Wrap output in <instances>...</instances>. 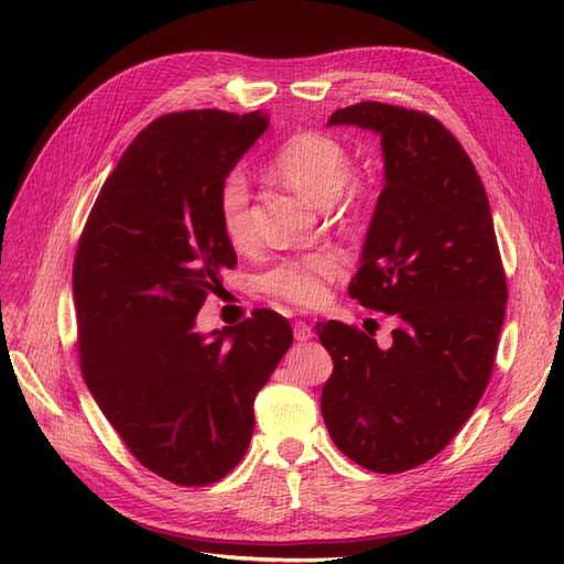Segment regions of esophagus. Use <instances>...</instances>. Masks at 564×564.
I'll use <instances>...</instances> for the list:
<instances>
[{"mask_svg": "<svg viewBox=\"0 0 564 564\" xmlns=\"http://www.w3.org/2000/svg\"><path fill=\"white\" fill-rule=\"evenodd\" d=\"M292 332H294V338H297V340H311L313 336H315V332H313V327H311V324H306V322H294V327H292Z\"/></svg>", "mask_w": 564, "mask_h": 564, "instance_id": "obj_1", "label": "esophagus"}]
</instances>
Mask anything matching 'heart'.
I'll return each mask as SVG.
<instances>
[{"instance_id": "b5f03b06", "label": "heart", "mask_w": 564, "mask_h": 564, "mask_svg": "<svg viewBox=\"0 0 564 564\" xmlns=\"http://www.w3.org/2000/svg\"><path fill=\"white\" fill-rule=\"evenodd\" d=\"M274 175L311 203L327 205L345 187L351 158L343 141L327 132H300L290 137L270 162ZM249 183L242 171H228L217 192V210L226 240L242 249L251 242ZM345 270V256L336 249H317L274 262L260 276V285L272 297L300 308L319 306L329 297V283Z\"/></svg>"}]
</instances>
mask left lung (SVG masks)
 Segmentation results:
<instances>
[{
	"instance_id": "left-lung-1",
	"label": "left lung",
	"mask_w": 564,
	"mask_h": 564,
	"mask_svg": "<svg viewBox=\"0 0 564 564\" xmlns=\"http://www.w3.org/2000/svg\"><path fill=\"white\" fill-rule=\"evenodd\" d=\"M329 126L381 137L383 189L349 297L398 327L379 347L349 324L317 322L334 359L322 416L351 462L402 473L446 448L478 406L506 317V272L480 175L434 116L359 102Z\"/></svg>"
}]
</instances>
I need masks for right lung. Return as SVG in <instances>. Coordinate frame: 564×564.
Wrapping results in <instances>:
<instances>
[{"label":"right lung","mask_w":564,"mask_h":564,"mask_svg":"<svg viewBox=\"0 0 564 564\" xmlns=\"http://www.w3.org/2000/svg\"><path fill=\"white\" fill-rule=\"evenodd\" d=\"M270 126L194 109L160 116L107 177L73 264L79 368L128 451L160 478L203 487L245 457L253 400L292 345V327L256 311L198 334L196 315L237 258L217 192Z\"/></svg>","instance_id":"obj_1"}]
</instances>
